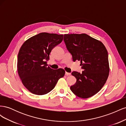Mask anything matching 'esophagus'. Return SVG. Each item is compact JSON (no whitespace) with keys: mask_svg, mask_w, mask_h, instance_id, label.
Listing matches in <instances>:
<instances>
[{"mask_svg":"<svg viewBox=\"0 0 126 126\" xmlns=\"http://www.w3.org/2000/svg\"><path fill=\"white\" fill-rule=\"evenodd\" d=\"M65 75H66V76H70V75H71V73H70V72H65Z\"/></svg>","mask_w":126,"mask_h":126,"instance_id":"obj_1","label":"esophagus"}]
</instances>
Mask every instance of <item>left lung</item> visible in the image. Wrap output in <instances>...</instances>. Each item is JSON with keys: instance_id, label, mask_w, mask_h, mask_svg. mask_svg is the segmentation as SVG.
<instances>
[{"instance_id": "obj_1", "label": "left lung", "mask_w": 126, "mask_h": 126, "mask_svg": "<svg viewBox=\"0 0 126 126\" xmlns=\"http://www.w3.org/2000/svg\"><path fill=\"white\" fill-rule=\"evenodd\" d=\"M63 40L72 60L80 61L83 69L81 73L72 72L77 81L70 90L81 98L94 96L104 86L109 75L108 55L105 46L85 33L64 34Z\"/></svg>"}]
</instances>
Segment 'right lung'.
I'll return each instance as SVG.
<instances>
[{
    "label": "right lung",
    "mask_w": 126,
    "mask_h": 126,
    "mask_svg": "<svg viewBox=\"0 0 126 126\" xmlns=\"http://www.w3.org/2000/svg\"><path fill=\"white\" fill-rule=\"evenodd\" d=\"M63 35L41 32L27 40L18 55L17 70L24 86L30 93L43 95L54 88L65 71L47 67L52 49L60 44Z\"/></svg>",
    "instance_id": "right-lung-1"
}]
</instances>
